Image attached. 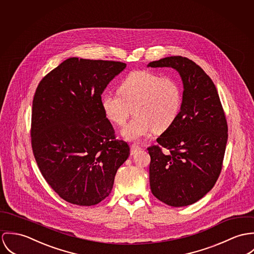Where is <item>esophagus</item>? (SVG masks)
<instances>
[{
	"label": "esophagus",
	"instance_id": "1",
	"mask_svg": "<svg viewBox=\"0 0 254 254\" xmlns=\"http://www.w3.org/2000/svg\"><path fill=\"white\" fill-rule=\"evenodd\" d=\"M142 150V148H141L139 145H137V144H132L131 146H130V154L131 155H134L136 152H138V151H140Z\"/></svg>",
	"mask_w": 254,
	"mask_h": 254
}]
</instances>
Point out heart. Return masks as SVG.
I'll return each instance as SVG.
<instances>
[{"instance_id": "1", "label": "heart", "mask_w": 254, "mask_h": 254, "mask_svg": "<svg viewBox=\"0 0 254 254\" xmlns=\"http://www.w3.org/2000/svg\"><path fill=\"white\" fill-rule=\"evenodd\" d=\"M118 94L104 93L101 107L106 118L115 126L125 127L122 134L136 141L152 130L162 133L177 120L183 102L182 88L170 77H163L151 70H135L127 75L118 86Z\"/></svg>"}]
</instances>
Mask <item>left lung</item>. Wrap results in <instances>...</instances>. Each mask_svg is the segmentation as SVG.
I'll return each mask as SVG.
<instances>
[{
	"label": "left lung",
	"instance_id": "obj_1",
	"mask_svg": "<svg viewBox=\"0 0 254 254\" xmlns=\"http://www.w3.org/2000/svg\"><path fill=\"white\" fill-rule=\"evenodd\" d=\"M148 66L177 70L184 86L177 120L157 145L147 148L151 191L170 206L189 205L206 195L220 175L228 139L225 113L213 82L194 61L170 57Z\"/></svg>",
	"mask_w": 254,
	"mask_h": 254
}]
</instances>
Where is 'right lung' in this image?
<instances>
[{
	"mask_svg": "<svg viewBox=\"0 0 254 254\" xmlns=\"http://www.w3.org/2000/svg\"><path fill=\"white\" fill-rule=\"evenodd\" d=\"M127 64L72 57L47 74L32 104L31 145L48 184L66 201L90 206L112 191L129 156L101 107V94Z\"/></svg>",
	"mask_w": 254,
	"mask_h": 254,
	"instance_id": "right-lung-1",
	"label": "right lung"
}]
</instances>
